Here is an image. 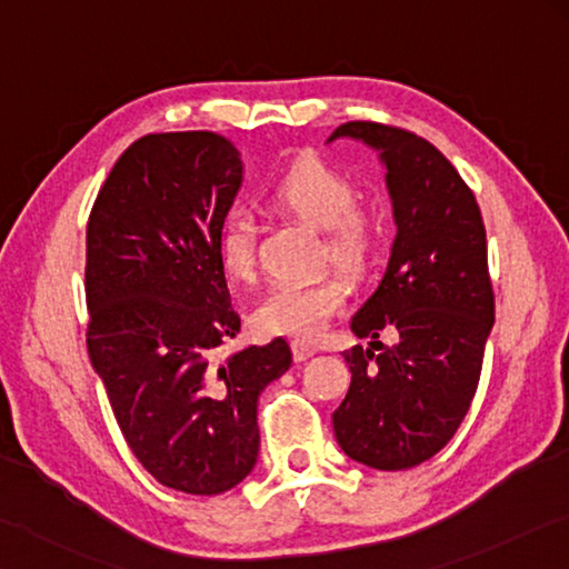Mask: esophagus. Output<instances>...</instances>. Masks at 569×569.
<instances>
[{
	"mask_svg": "<svg viewBox=\"0 0 569 569\" xmlns=\"http://www.w3.org/2000/svg\"><path fill=\"white\" fill-rule=\"evenodd\" d=\"M292 352H295V360H297V362H307V360H310V357L317 355L315 347L305 345V342H295V345H292Z\"/></svg>",
	"mask_w": 569,
	"mask_h": 569,
	"instance_id": "34e87169",
	"label": "esophagus"
}]
</instances>
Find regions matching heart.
<instances>
[{"label": "heart", "mask_w": 569, "mask_h": 569, "mask_svg": "<svg viewBox=\"0 0 569 569\" xmlns=\"http://www.w3.org/2000/svg\"><path fill=\"white\" fill-rule=\"evenodd\" d=\"M272 204L322 229L325 257L347 274L360 277L372 262L377 219L355 202V184L320 157H297L269 187ZM217 252L224 272L247 279L254 269V224L244 209H227L217 229ZM347 287L340 277H317L302 284H277L254 307V327L262 335L317 340L342 310Z\"/></svg>", "instance_id": "heart-1"}]
</instances>
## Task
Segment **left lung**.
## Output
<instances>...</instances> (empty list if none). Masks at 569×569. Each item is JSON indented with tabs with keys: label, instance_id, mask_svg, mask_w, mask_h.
Listing matches in <instances>:
<instances>
[{
	"label": "left lung",
	"instance_id": "1",
	"mask_svg": "<svg viewBox=\"0 0 569 569\" xmlns=\"http://www.w3.org/2000/svg\"><path fill=\"white\" fill-rule=\"evenodd\" d=\"M380 157L397 234L377 290L352 315L367 337L342 352L352 382L332 415L342 452L372 470H407L430 460L462 425L495 325L480 207L440 149L405 129L347 122ZM392 329L395 346L379 332Z\"/></svg>",
	"mask_w": 569,
	"mask_h": 569
}]
</instances>
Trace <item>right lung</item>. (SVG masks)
<instances>
[{"mask_svg":"<svg viewBox=\"0 0 569 569\" xmlns=\"http://www.w3.org/2000/svg\"><path fill=\"white\" fill-rule=\"evenodd\" d=\"M214 132L147 134L87 224V350L129 450L159 485L219 495L254 470L257 400L292 365L282 337L219 360L239 332L217 229L242 187Z\"/></svg>","mask_w":569,"mask_h":569,"instance_id":"right-lung-1","label":"right lung"}]
</instances>
